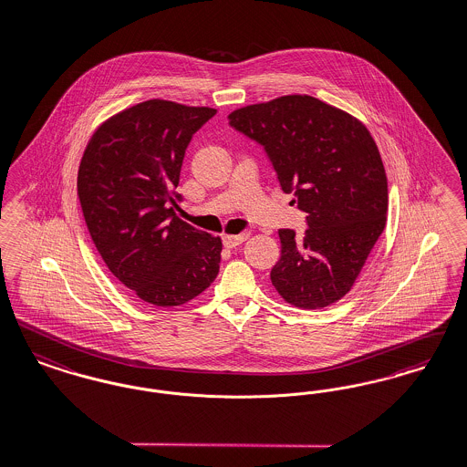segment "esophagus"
I'll return each mask as SVG.
<instances>
[{
    "mask_svg": "<svg viewBox=\"0 0 467 467\" xmlns=\"http://www.w3.org/2000/svg\"><path fill=\"white\" fill-rule=\"evenodd\" d=\"M249 237V234L247 232H243V234H237V235H223V244L224 247H235V245L243 244L245 239Z\"/></svg>",
    "mask_w": 467,
    "mask_h": 467,
    "instance_id": "34e87169",
    "label": "esophagus"
}]
</instances>
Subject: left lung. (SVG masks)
<instances>
[{
  "mask_svg": "<svg viewBox=\"0 0 467 467\" xmlns=\"http://www.w3.org/2000/svg\"><path fill=\"white\" fill-rule=\"evenodd\" d=\"M228 121L264 146L281 190L307 213L304 237L279 230L274 288L302 309L337 302L351 290L387 223V173L368 128L307 95L247 105Z\"/></svg>",
  "mask_w": 467,
  "mask_h": 467,
  "instance_id": "left-lung-1",
  "label": "left lung"
}]
</instances>
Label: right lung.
<instances>
[{
	"label": "right lung",
	"instance_id": "obj_1",
	"mask_svg": "<svg viewBox=\"0 0 467 467\" xmlns=\"http://www.w3.org/2000/svg\"><path fill=\"white\" fill-rule=\"evenodd\" d=\"M214 114L167 99L137 103L101 124L80 160L77 193L99 256L152 306L186 304L220 272L222 239L173 213L186 148Z\"/></svg>",
	"mask_w": 467,
	"mask_h": 467
}]
</instances>
